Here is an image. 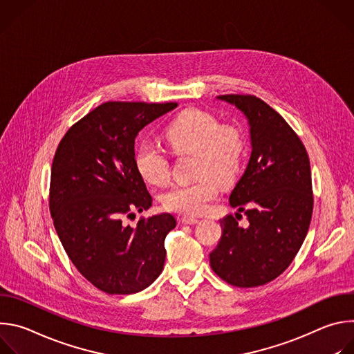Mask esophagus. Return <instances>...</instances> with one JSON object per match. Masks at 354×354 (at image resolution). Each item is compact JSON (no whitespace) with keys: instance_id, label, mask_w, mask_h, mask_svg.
<instances>
[{"instance_id":"34e87169","label":"esophagus","mask_w":354,"mask_h":354,"mask_svg":"<svg viewBox=\"0 0 354 354\" xmlns=\"http://www.w3.org/2000/svg\"><path fill=\"white\" fill-rule=\"evenodd\" d=\"M180 223H182V224H185V225H193V224H197V223H198V218L185 216V217H182V218H180Z\"/></svg>"}]
</instances>
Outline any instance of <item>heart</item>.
Instances as JSON below:
<instances>
[{"mask_svg": "<svg viewBox=\"0 0 354 354\" xmlns=\"http://www.w3.org/2000/svg\"><path fill=\"white\" fill-rule=\"evenodd\" d=\"M164 137L175 154L196 153L192 183L175 185L162 196L165 209L187 216L207 212L218 194L221 185L232 183L242 167L245 138L242 131L205 111L187 109L164 131ZM134 165L144 180L162 186L169 179V158L167 153L151 142H140L134 149Z\"/></svg>", "mask_w": 354, "mask_h": 354, "instance_id": "heart-1", "label": "heart"}]
</instances>
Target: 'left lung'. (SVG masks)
<instances>
[{"mask_svg":"<svg viewBox=\"0 0 354 354\" xmlns=\"http://www.w3.org/2000/svg\"><path fill=\"white\" fill-rule=\"evenodd\" d=\"M217 97L248 119L252 153L230 205L245 212L250 225H237L239 213L220 220L223 234L210 266L231 286L258 287L290 266L307 236L314 207L310 158L295 131L262 99Z\"/></svg>","mask_w":354,"mask_h":354,"instance_id":"8db88e82","label":"left lung"}]
</instances>
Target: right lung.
Instances as JSON below:
<instances>
[{
  "mask_svg": "<svg viewBox=\"0 0 354 354\" xmlns=\"http://www.w3.org/2000/svg\"><path fill=\"white\" fill-rule=\"evenodd\" d=\"M176 106L105 102L71 126L56 149L48 200L55 228L77 270L108 294L138 292L164 269L175 217L141 218L136 228L123 218L153 205L134 165V140Z\"/></svg>",
  "mask_w": 354,
  "mask_h": 354,
  "instance_id": "right-lung-1",
  "label": "right lung"
}]
</instances>
